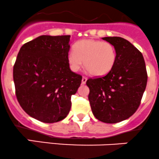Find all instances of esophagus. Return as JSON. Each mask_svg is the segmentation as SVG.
I'll use <instances>...</instances> for the list:
<instances>
[{
  "label": "esophagus",
  "mask_w": 159,
  "mask_h": 159,
  "mask_svg": "<svg viewBox=\"0 0 159 159\" xmlns=\"http://www.w3.org/2000/svg\"><path fill=\"white\" fill-rule=\"evenodd\" d=\"M86 81H87V78L86 77H82V80H81V83H82L83 84H84L86 83Z\"/></svg>",
  "instance_id": "esophagus-1"
}]
</instances>
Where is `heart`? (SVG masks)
Segmentation results:
<instances>
[{
	"label": "heart",
	"instance_id": "b5f03b06",
	"mask_svg": "<svg viewBox=\"0 0 159 159\" xmlns=\"http://www.w3.org/2000/svg\"><path fill=\"white\" fill-rule=\"evenodd\" d=\"M67 62L73 71L84 67L92 76H103L115 64L116 52L112 43L96 39H83L75 45V50L67 53Z\"/></svg>",
	"mask_w": 159,
	"mask_h": 159
}]
</instances>
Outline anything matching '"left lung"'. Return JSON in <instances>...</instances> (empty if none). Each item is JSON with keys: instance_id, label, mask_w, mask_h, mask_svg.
<instances>
[{"instance_id": "1", "label": "left lung", "mask_w": 159, "mask_h": 159, "mask_svg": "<svg viewBox=\"0 0 159 159\" xmlns=\"http://www.w3.org/2000/svg\"><path fill=\"white\" fill-rule=\"evenodd\" d=\"M102 39L115 47L116 60L107 75L87 80L89 100L95 118L116 124L128 119L138 109L148 74L142 53L129 41L117 36Z\"/></svg>"}]
</instances>
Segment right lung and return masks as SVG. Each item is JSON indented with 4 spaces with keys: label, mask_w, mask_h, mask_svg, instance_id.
<instances>
[{
    "label": "right lung",
    "mask_w": 159,
    "mask_h": 159,
    "mask_svg": "<svg viewBox=\"0 0 159 159\" xmlns=\"http://www.w3.org/2000/svg\"><path fill=\"white\" fill-rule=\"evenodd\" d=\"M70 35H40L20 49L13 67L15 95L23 110L47 124L64 120L82 76L67 62Z\"/></svg>",
    "instance_id": "1"
}]
</instances>
